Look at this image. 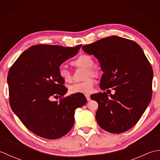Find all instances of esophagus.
<instances>
[{
    "label": "esophagus",
    "instance_id": "34e87169",
    "mask_svg": "<svg viewBox=\"0 0 160 160\" xmlns=\"http://www.w3.org/2000/svg\"><path fill=\"white\" fill-rule=\"evenodd\" d=\"M85 96H86L87 100L88 101H89V100H91V98H90V95H89V94H86Z\"/></svg>",
    "mask_w": 160,
    "mask_h": 160
}]
</instances>
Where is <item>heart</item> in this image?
<instances>
[{"label": "heart", "mask_w": 160, "mask_h": 160, "mask_svg": "<svg viewBox=\"0 0 160 160\" xmlns=\"http://www.w3.org/2000/svg\"><path fill=\"white\" fill-rule=\"evenodd\" d=\"M71 64L77 68H84V78L85 80L82 82L74 83L69 87V91L71 93H91L93 90L95 81L92 78H98L99 76V71L93 67L94 60L92 57L82 54L76 60L71 62ZM58 75L61 79L66 82H71L72 81V73L63 65L58 68Z\"/></svg>", "instance_id": "heart-1"}]
</instances>
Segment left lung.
Segmentation results:
<instances>
[{
	"label": "left lung",
	"mask_w": 160,
	"mask_h": 160,
	"mask_svg": "<svg viewBox=\"0 0 160 160\" xmlns=\"http://www.w3.org/2000/svg\"><path fill=\"white\" fill-rule=\"evenodd\" d=\"M99 61L104 73L100 87L115 90L95 93L98 103L96 118L100 127L111 133H121L140 120L152 97L153 72L140 46L131 40L112 36L82 47Z\"/></svg>",
	"instance_id": "1"
}]
</instances>
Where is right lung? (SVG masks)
I'll list each match as a JSON object with an SVG mask.
<instances>
[{
	"label": "right lung",
	"instance_id": "right-lung-1",
	"mask_svg": "<svg viewBox=\"0 0 160 160\" xmlns=\"http://www.w3.org/2000/svg\"><path fill=\"white\" fill-rule=\"evenodd\" d=\"M81 46L33 45L10 68V107L26 128L36 135L49 140L65 135L74 124L75 111L87 103L82 93L64 97L68 89L58 75L60 64L76 55ZM53 97L60 100L52 101Z\"/></svg>",
	"mask_w": 160,
	"mask_h": 160
}]
</instances>
